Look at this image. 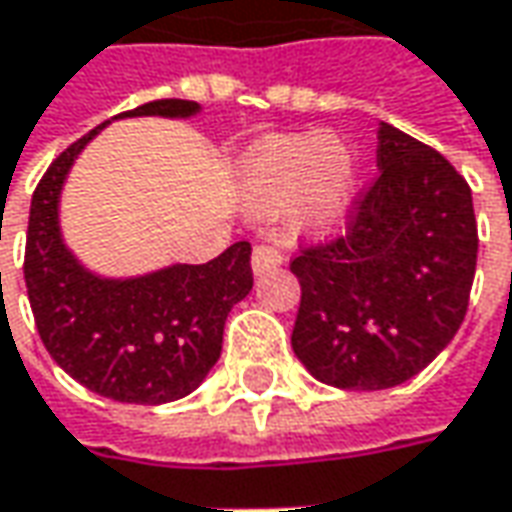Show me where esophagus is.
Segmentation results:
<instances>
[{"label": "esophagus", "instance_id": "1", "mask_svg": "<svg viewBox=\"0 0 512 512\" xmlns=\"http://www.w3.org/2000/svg\"><path fill=\"white\" fill-rule=\"evenodd\" d=\"M283 263V255L272 249V246H255V252H252V272L260 277V274L272 272Z\"/></svg>", "mask_w": 512, "mask_h": 512}]
</instances>
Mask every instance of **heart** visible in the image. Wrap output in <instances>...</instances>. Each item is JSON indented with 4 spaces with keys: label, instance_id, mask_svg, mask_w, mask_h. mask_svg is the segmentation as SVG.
I'll return each mask as SVG.
<instances>
[{
    "label": "heart",
    "instance_id": "heart-1",
    "mask_svg": "<svg viewBox=\"0 0 512 512\" xmlns=\"http://www.w3.org/2000/svg\"><path fill=\"white\" fill-rule=\"evenodd\" d=\"M240 192L260 218H277L297 206V226L326 235L348 215L357 167L337 135L326 130L274 138L243 158Z\"/></svg>",
    "mask_w": 512,
    "mask_h": 512
}]
</instances>
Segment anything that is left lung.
<instances>
[{"label":"left lung","mask_w":512,"mask_h":512,"mask_svg":"<svg viewBox=\"0 0 512 512\" xmlns=\"http://www.w3.org/2000/svg\"><path fill=\"white\" fill-rule=\"evenodd\" d=\"M379 175L343 238L291 260L300 309L291 348L309 374L345 391L416 377L465 320L479 232L467 181L445 155L379 127Z\"/></svg>","instance_id":"obj_1"}]
</instances>
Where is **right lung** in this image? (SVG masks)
<instances>
[{
  "mask_svg": "<svg viewBox=\"0 0 512 512\" xmlns=\"http://www.w3.org/2000/svg\"><path fill=\"white\" fill-rule=\"evenodd\" d=\"M198 110L195 101L161 98L118 118H189ZM101 127L70 144L33 192L27 300L50 357L76 382L115 402L164 405L192 394L221 357L226 317L252 291V246L238 240L209 263H175L141 277L84 269L64 246L59 198L73 161Z\"/></svg>",
  "mask_w": 512,
  "mask_h": 512,
  "instance_id": "obj_1",
  "label": "right lung"
}]
</instances>
